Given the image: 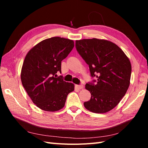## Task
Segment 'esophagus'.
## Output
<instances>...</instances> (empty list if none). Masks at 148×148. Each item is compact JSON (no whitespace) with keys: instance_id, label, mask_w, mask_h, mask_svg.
Listing matches in <instances>:
<instances>
[{"instance_id":"esophagus-1","label":"esophagus","mask_w":148,"mask_h":148,"mask_svg":"<svg viewBox=\"0 0 148 148\" xmlns=\"http://www.w3.org/2000/svg\"><path fill=\"white\" fill-rule=\"evenodd\" d=\"M76 88L78 89H81L83 88V84H79V85H76Z\"/></svg>"}]
</instances>
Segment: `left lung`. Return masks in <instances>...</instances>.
<instances>
[{
	"instance_id": "8db88e82",
	"label": "left lung",
	"mask_w": 148,
	"mask_h": 148,
	"mask_svg": "<svg viewBox=\"0 0 148 148\" xmlns=\"http://www.w3.org/2000/svg\"><path fill=\"white\" fill-rule=\"evenodd\" d=\"M79 54L89 65L91 77L85 88L90 92L84 106L95 113H106L114 109L127 92L132 66L128 58L115 44L96 38L76 41Z\"/></svg>"
}]
</instances>
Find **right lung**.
Here are the masks:
<instances>
[{
  "mask_svg": "<svg viewBox=\"0 0 148 148\" xmlns=\"http://www.w3.org/2000/svg\"><path fill=\"white\" fill-rule=\"evenodd\" d=\"M74 47L72 40L53 37L36 45L26 56L21 72V83L26 92L39 108L59 110L65 106L74 84L64 81L61 62Z\"/></svg>",
  "mask_w": 148,
  "mask_h": 148,
  "instance_id": "right-lung-1",
  "label": "right lung"
}]
</instances>
